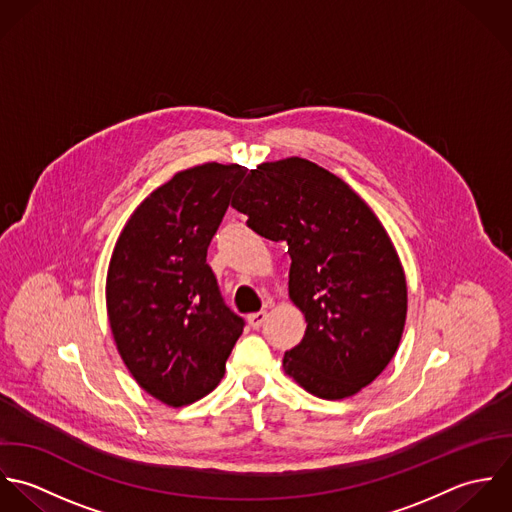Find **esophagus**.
Masks as SVG:
<instances>
[{"label": "esophagus", "mask_w": 512, "mask_h": 512, "mask_svg": "<svg viewBox=\"0 0 512 512\" xmlns=\"http://www.w3.org/2000/svg\"><path fill=\"white\" fill-rule=\"evenodd\" d=\"M247 320H249V324H251L253 328H261V326L265 324V320H267V312H265V310L253 312V314L247 316Z\"/></svg>", "instance_id": "esophagus-1"}]
</instances>
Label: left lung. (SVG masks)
<instances>
[{"label":"left lung","mask_w":512,"mask_h":512,"mask_svg":"<svg viewBox=\"0 0 512 512\" xmlns=\"http://www.w3.org/2000/svg\"><path fill=\"white\" fill-rule=\"evenodd\" d=\"M231 205L255 233L289 245V295L307 332L285 354V372L324 400L372 384L398 350L408 310L402 263L372 209L297 156L251 170Z\"/></svg>","instance_id":"obj_1"}]
</instances>
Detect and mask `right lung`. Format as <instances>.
Masks as SVG:
<instances>
[{"mask_svg": "<svg viewBox=\"0 0 512 512\" xmlns=\"http://www.w3.org/2000/svg\"><path fill=\"white\" fill-rule=\"evenodd\" d=\"M245 174L215 162L178 172L136 207L110 259L106 308L116 348L140 388L174 408L219 384L245 326L207 265Z\"/></svg>", "mask_w": 512, "mask_h": 512, "instance_id": "add662e5", "label": "right lung"}]
</instances>
